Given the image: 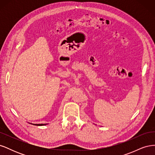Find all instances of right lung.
<instances>
[{
	"mask_svg": "<svg viewBox=\"0 0 155 155\" xmlns=\"http://www.w3.org/2000/svg\"><path fill=\"white\" fill-rule=\"evenodd\" d=\"M35 125H39V126H41V125H45L46 124H34Z\"/></svg>",
	"mask_w": 155,
	"mask_h": 155,
	"instance_id": "obj_1",
	"label": "right lung"
}]
</instances>
